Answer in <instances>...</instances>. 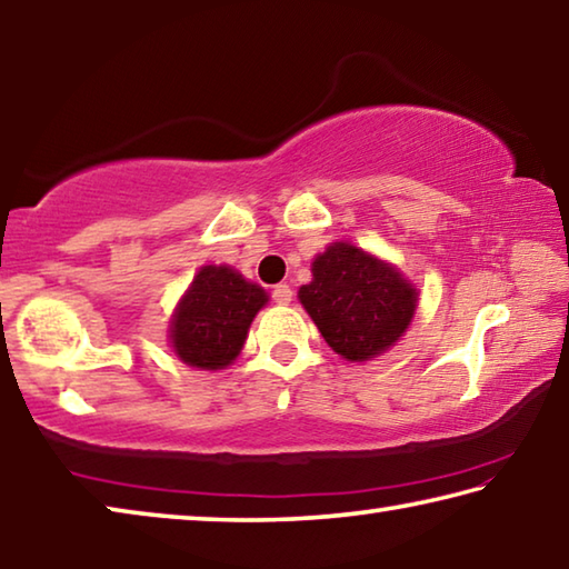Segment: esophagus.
<instances>
[{
  "label": "esophagus",
  "instance_id": "34e87169",
  "mask_svg": "<svg viewBox=\"0 0 569 569\" xmlns=\"http://www.w3.org/2000/svg\"><path fill=\"white\" fill-rule=\"evenodd\" d=\"M272 297H274L277 305H290V302H292L290 284H277L274 290H272Z\"/></svg>",
  "mask_w": 569,
  "mask_h": 569
}]
</instances>
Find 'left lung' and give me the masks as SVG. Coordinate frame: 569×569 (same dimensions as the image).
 <instances>
[{
	"instance_id": "1",
	"label": "left lung",
	"mask_w": 569,
	"mask_h": 569,
	"mask_svg": "<svg viewBox=\"0 0 569 569\" xmlns=\"http://www.w3.org/2000/svg\"><path fill=\"white\" fill-rule=\"evenodd\" d=\"M297 297L325 342L346 360L362 362L400 340L413 320L418 292L398 267L350 241H332L315 257L312 282Z\"/></svg>"
}]
</instances>
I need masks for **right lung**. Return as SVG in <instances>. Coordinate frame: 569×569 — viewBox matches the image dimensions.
<instances>
[{"instance_id":"1","label":"right lung","mask_w":569,"mask_h":569,"mask_svg":"<svg viewBox=\"0 0 569 569\" xmlns=\"http://www.w3.org/2000/svg\"><path fill=\"white\" fill-rule=\"evenodd\" d=\"M269 295L227 264L201 267L176 307L169 338L186 366L221 370L244 348L249 325Z\"/></svg>"}]
</instances>
